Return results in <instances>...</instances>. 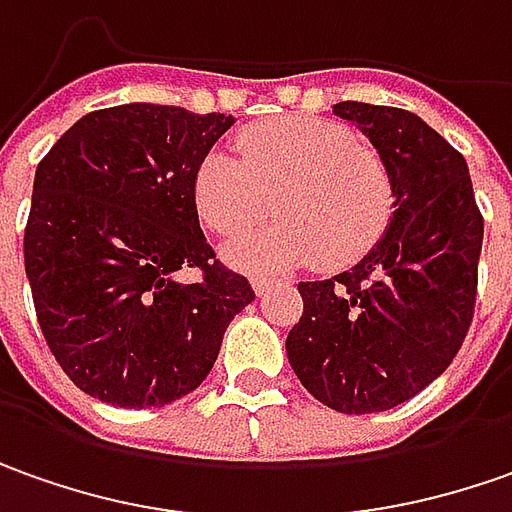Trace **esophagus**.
Here are the masks:
<instances>
[{
	"instance_id": "obj_1",
	"label": "esophagus",
	"mask_w": 512,
	"mask_h": 512,
	"mask_svg": "<svg viewBox=\"0 0 512 512\" xmlns=\"http://www.w3.org/2000/svg\"><path fill=\"white\" fill-rule=\"evenodd\" d=\"M280 283H286V280H277V277H252V289H255L257 294H266V291L274 289V286H280Z\"/></svg>"
}]
</instances>
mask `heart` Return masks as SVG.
I'll use <instances>...</instances> for the list:
<instances>
[{
  "label": "heart",
  "instance_id": "heart-1",
  "mask_svg": "<svg viewBox=\"0 0 512 512\" xmlns=\"http://www.w3.org/2000/svg\"><path fill=\"white\" fill-rule=\"evenodd\" d=\"M238 150L206 152L192 181L201 221L223 238L252 232L274 203L283 212V221L229 249L238 266L277 269L314 255L323 266H348L377 246L394 218L382 155L337 121H263L240 133Z\"/></svg>",
  "mask_w": 512,
  "mask_h": 512
}]
</instances>
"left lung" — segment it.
<instances>
[{
  "label": "left lung",
  "instance_id": "1",
  "mask_svg": "<svg viewBox=\"0 0 512 512\" xmlns=\"http://www.w3.org/2000/svg\"><path fill=\"white\" fill-rule=\"evenodd\" d=\"M382 155L394 218L348 272L300 283L303 317L286 354L303 388L340 414H377L416 397L462 348L485 223L465 158L419 115L334 104Z\"/></svg>",
  "mask_w": 512,
  "mask_h": 512
}]
</instances>
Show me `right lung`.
Listing matches in <instances>:
<instances>
[{"label":"right lung","instance_id":"add662e5","mask_svg":"<svg viewBox=\"0 0 512 512\" xmlns=\"http://www.w3.org/2000/svg\"><path fill=\"white\" fill-rule=\"evenodd\" d=\"M232 115L118 104L79 118L36 167L25 272L64 374L115 408H164L201 385L252 300L215 260L192 181ZM201 268L198 284L177 280Z\"/></svg>","mask_w":512,"mask_h":512}]
</instances>
